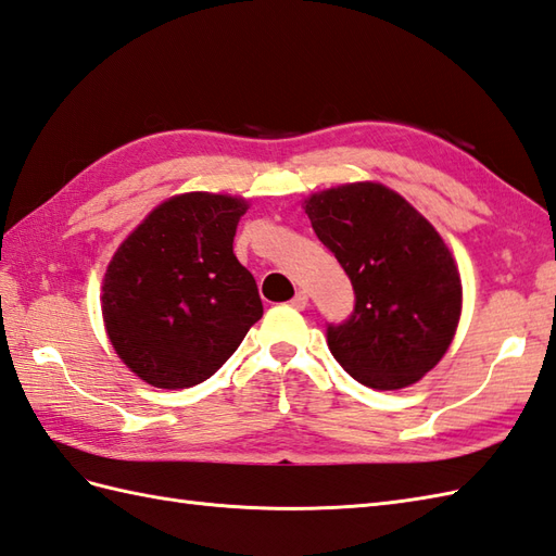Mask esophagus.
Here are the masks:
<instances>
[{"label": "esophagus", "instance_id": "34e87169", "mask_svg": "<svg viewBox=\"0 0 556 556\" xmlns=\"http://www.w3.org/2000/svg\"><path fill=\"white\" fill-rule=\"evenodd\" d=\"M289 303H291V307H295V309H303V307L307 305V293H305V291H295V295H293V299H291Z\"/></svg>", "mask_w": 556, "mask_h": 556}]
</instances>
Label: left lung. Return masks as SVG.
Returning <instances> with one entry per match:
<instances>
[{"instance_id":"1","label":"left lung","mask_w":556,"mask_h":556,"mask_svg":"<svg viewBox=\"0 0 556 556\" xmlns=\"http://www.w3.org/2000/svg\"><path fill=\"white\" fill-rule=\"evenodd\" d=\"M317 239L353 283V313L327 325L337 363L359 383L395 391L431 371L453 343L462 281L438 231L383 185L357 182L305 201Z\"/></svg>"}]
</instances>
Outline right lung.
Here are the masks:
<instances>
[{"label":"right lung","instance_id":"add662e5","mask_svg":"<svg viewBox=\"0 0 556 556\" xmlns=\"http://www.w3.org/2000/svg\"><path fill=\"white\" fill-rule=\"evenodd\" d=\"M243 213L241 199L182 193L113 255L101 287L109 339L156 389L211 379L263 317L255 279L231 251Z\"/></svg>","mask_w":556,"mask_h":556}]
</instances>
